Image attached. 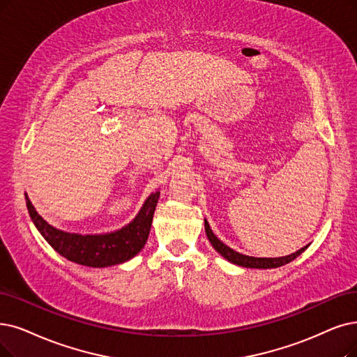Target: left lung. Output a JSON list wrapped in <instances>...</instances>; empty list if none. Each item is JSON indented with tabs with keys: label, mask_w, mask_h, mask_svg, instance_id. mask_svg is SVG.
<instances>
[{
	"label": "left lung",
	"mask_w": 357,
	"mask_h": 357,
	"mask_svg": "<svg viewBox=\"0 0 357 357\" xmlns=\"http://www.w3.org/2000/svg\"><path fill=\"white\" fill-rule=\"evenodd\" d=\"M205 231H206V236L211 241V245L221 256H224L227 261H230V262H233L236 265H240V266H246V268H261V269L278 268V266H282V265L291 262L293 259L297 258L298 255H302L307 249V246H305L301 250H297L296 253H291L289 256H282V258H253V256H246V255L237 253L236 250L225 246L222 241L218 240V237L212 233L211 227H209L206 220H205Z\"/></svg>",
	"instance_id": "obj_1"
}]
</instances>
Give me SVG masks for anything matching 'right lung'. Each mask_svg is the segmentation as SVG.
I'll return each instance as SVG.
<instances>
[{
    "label": "right lung",
    "mask_w": 357,
    "mask_h": 357,
    "mask_svg": "<svg viewBox=\"0 0 357 357\" xmlns=\"http://www.w3.org/2000/svg\"><path fill=\"white\" fill-rule=\"evenodd\" d=\"M158 199L160 192L152 193L146 199L145 205L142 206L137 217L129 225L123 227L121 230L95 236L71 234L56 230L39 215L27 196L26 205L33 224L54 250L64 256L66 259L79 265L104 268L129 261L144 249L151 231L153 211L158 204Z\"/></svg>",
    "instance_id": "1"
}]
</instances>
